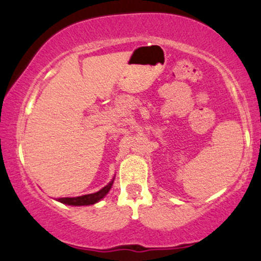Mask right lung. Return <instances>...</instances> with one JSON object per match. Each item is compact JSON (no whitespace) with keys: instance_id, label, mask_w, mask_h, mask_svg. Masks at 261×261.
<instances>
[{"instance_id":"right-lung-1","label":"right lung","mask_w":261,"mask_h":261,"mask_svg":"<svg viewBox=\"0 0 261 261\" xmlns=\"http://www.w3.org/2000/svg\"><path fill=\"white\" fill-rule=\"evenodd\" d=\"M113 181H110L107 187L100 189L99 191L93 194H88V195L83 196H77V197H61L59 199L60 202L66 203V205H73V206H82V205H93V203L98 202L100 199H103L107 195L108 191L112 188Z\"/></svg>"}]
</instances>
